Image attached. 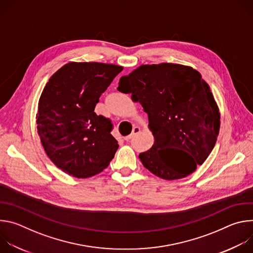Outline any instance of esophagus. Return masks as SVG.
<instances>
[{"instance_id": "1", "label": "esophagus", "mask_w": 253, "mask_h": 253, "mask_svg": "<svg viewBox=\"0 0 253 253\" xmlns=\"http://www.w3.org/2000/svg\"><path fill=\"white\" fill-rule=\"evenodd\" d=\"M140 132V127H138V126H135L134 128H133V131H132V133L129 135V136H127V137H125V140L126 141H129V140H131L132 138H134L138 133Z\"/></svg>"}]
</instances>
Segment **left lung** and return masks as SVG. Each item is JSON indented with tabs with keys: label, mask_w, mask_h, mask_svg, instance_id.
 Instances as JSON below:
<instances>
[{
	"label": "left lung",
	"mask_w": 253,
	"mask_h": 253,
	"mask_svg": "<svg viewBox=\"0 0 253 253\" xmlns=\"http://www.w3.org/2000/svg\"><path fill=\"white\" fill-rule=\"evenodd\" d=\"M131 94L148 114L154 145L139 158L154 175L175 180L194 172L219 134L220 114L209 85L191 67L142 65L122 76L117 88ZM176 153L179 166L171 162Z\"/></svg>",
	"instance_id": "8db88e82"
}]
</instances>
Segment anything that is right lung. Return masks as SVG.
Instances as JSON below:
<instances>
[{
    "mask_svg": "<svg viewBox=\"0 0 253 253\" xmlns=\"http://www.w3.org/2000/svg\"><path fill=\"white\" fill-rule=\"evenodd\" d=\"M123 67L96 62H71L46 84L39 100L37 128L52 162L77 178L108 166L119 147L109 118L94 112L99 97Z\"/></svg>",
    "mask_w": 253,
    "mask_h": 253,
    "instance_id": "add662e5",
    "label": "right lung"
}]
</instances>
